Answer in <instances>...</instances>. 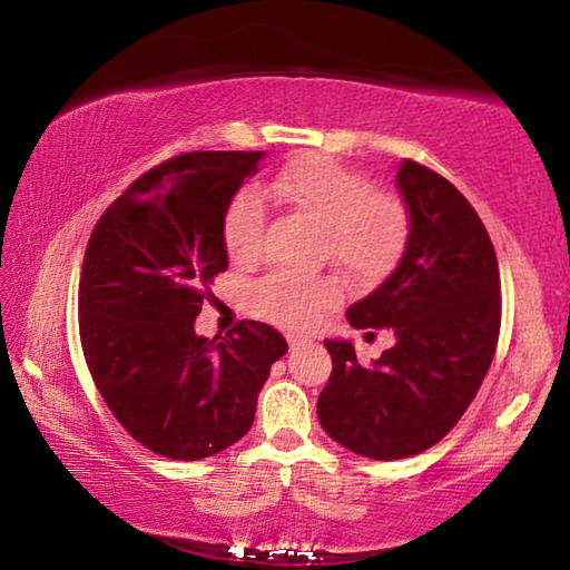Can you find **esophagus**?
<instances>
[{
    "instance_id": "1",
    "label": "esophagus",
    "mask_w": 570,
    "mask_h": 570,
    "mask_svg": "<svg viewBox=\"0 0 570 570\" xmlns=\"http://www.w3.org/2000/svg\"><path fill=\"white\" fill-rule=\"evenodd\" d=\"M286 342H288V346H292V350H294V346H302L304 342H306V336H302V334H286Z\"/></svg>"
}]
</instances>
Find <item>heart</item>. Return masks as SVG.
Listing matches in <instances>:
<instances>
[{"instance_id": "heart-1", "label": "heart", "mask_w": 570, "mask_h": 570, "mask_svg": "<svg viewBox=\"0 0 570 570\" xmlns=\"http://www.w3.org/2000/svg\"><path fill=\"white\" fill-rule=\"evenodd\" d=\"M268 190L302 210L324 228L326 256L346 274L372 278L387 272L407 236V216L390 196H380L360 173L342 168L324 156H312L288 166ZM266 200L258 188H240L224 214V246L230 258L246 262L262 246ZM340 296L330 278H294L274 274L248 294L256 316L266 322L304 330Z\"/></svg>"}]
</instances>
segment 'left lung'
I'll return each mask as SVG.
<instances>
[{"label":"left lung","instance_id":"1","mask_svg":"<svg viewBox=\"0 0 570 570\" xmlns=\"http://www.w3.org/2000/svg\"><path fill=\"white\" fill-rule=\"evenodd\" d=\"M394 183L410 226L402 258L346 308L354 330H387L394 344L360 364L350 340H324L332 377L316 402L326 435L372 460L445 438L485 380L500 332L498 258L475 208L420 163L402 160Z\"/></svg>","mask_w":570,"mask_h":570}]
</instances>
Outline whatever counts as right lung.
<instances>
[{"instance_id":"obj_1","label":"right lung","mask_w":570,"mask_h":570,"mask_svg":"<svg viewBox=\"0 0 570 570\" xmlns=\"http://www.w3.org/2000/svg\"><path fill=\"white\" fill-rule=\"evenodd\" d=\"M264 153H186L148 170L95 226L80 276V340L90 374L130 435L170 460H204L254 424L274 326L196 334L206 284L226 272L224 214Z\"/></svg>"}]
</instances>
